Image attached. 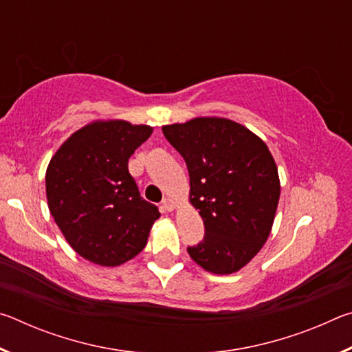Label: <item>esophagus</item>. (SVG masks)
<instances>
[{"label":"esophagus","instance_id":"34e87169","mask_svg":"<svg viewBox=\"0 0 352 352\" xmlns=\"http://www.w3.org/2000/svg\"><path fill=\"white\" fill-rule=\"evenodd\" d=\"M162 206H163V210H164L166 212H170V211H174L175 201L172 200V199H169V197H166V199L162 201Z\"/></svg>","mask_w":352,"mask_h":352}]
</instances>
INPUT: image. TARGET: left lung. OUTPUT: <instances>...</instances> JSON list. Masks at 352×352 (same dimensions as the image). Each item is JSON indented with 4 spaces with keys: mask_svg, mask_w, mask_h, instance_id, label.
<instances>
[{
    "mask_svg": "<svg viewBox=\"0 0 352 352\" xmlns=\"http://www.w3.org/2000/svg\"><path fill=\"white\" fill-rule=\"evenodd\" d=\"M163 133L188 166L190 204L205 236L188 253L200 267L230 275L247 265L270 234L279 177L259 136L225 118H195Z\"/></svg>",
    "mask_w": 352,
    "mask_h": 352,
    "instance_id": "left-lung-1",
    "label": "left lung"
}]
</instances>
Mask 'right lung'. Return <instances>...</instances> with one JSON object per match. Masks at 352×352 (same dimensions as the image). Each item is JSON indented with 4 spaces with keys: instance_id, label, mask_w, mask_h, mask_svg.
<instances>
[{
    "instance_id": "obj_1",
    "label": "right lung",
    "mask_w": 352,
    "mask_h": 352,
    "mask_svg": "<svg viewBox=\"0 0 352 352\" xmlns=\"http://www.w3.org/2000/svg\"><path fill=\"white\" fill-rule=\"evenodd\" d=\"M152 127L126 121H96L63 142L46 169L47 206L76 253L115 267L146 247L160 217L141 197L129 158Z\"/></svg>"
}]
</instances>
